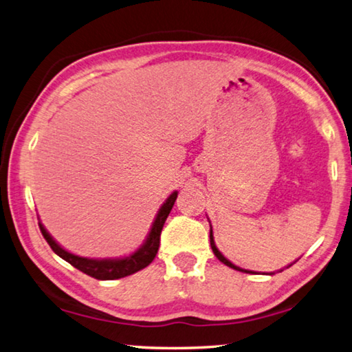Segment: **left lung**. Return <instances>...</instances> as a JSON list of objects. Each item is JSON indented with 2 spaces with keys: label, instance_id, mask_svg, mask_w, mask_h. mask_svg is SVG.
<instances>
[{
  "label": "left lung",
  "instance_id": "8db88e82",
  "mask_svg": "<svg viewBox=\"0 0 352 352\" xmlns=\"http://www.w3.org/2000/svg\"><path fill=\"white\" fill-rule=\"evenodd\" d=\"M210 242H211V248H212V252H214V254H216V258L220 261V262H223L225 265H228V267H231V269H234V270H239V272H245V273H253V272H248V270H243V269H241V267H236L234 264H231V262L225 258V256L219 252L217 250V247H216V243H214V237H212V230H210Z\"/></svg>",
  "mask_w": 352,
  "mask_h": 352
}]
</instances>
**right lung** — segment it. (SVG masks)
<instances>
[{
	"mask_svg": "<svg viewBox=\"0 0 352 352\" xmlns=\"http://www.w3.org/2000/svg\"><path fill=\"white\" fill-rule=\"evenodd\" d=\"M177 190L172 192L168 200L164 201L163 206L160 208V211L155 217V222L151 228V233H148L146 242L142 243V247L136 250L135 253L130 256H126V258L121 259H90V258H80V256H76L73 253L67 252V250L62 248L58 243L52 239L51 234L45 230V226L38 223L40 231L46 242L50 243V247L52 248V252L60 256L62 259L69 262L71 265L76 267L77 270H80L85 273V275L100 279V281H109V279H119L129 275H133V273L140 272L147 267L151 262L155 259V256L158 253V247H160V236H162V230L163 225L168 219L169 212L174 206L175 200H177Z\"/></svg>",
	"mask_w": 352,
	"mask_h": 352,
	"instance_id": "obj_1",
	"label": "right lung"
}]
</instances>
